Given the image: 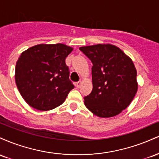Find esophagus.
Here are the masks:
<instances>
[{
    "label": "esophagus",
    "instance_id": "34e87169",
    "mask_svg": "<svg viewBox=\"0 0 159 159\" xmlns=\"http://www.w3.org/2000/svg\"><path fill=\"white\" fill-rule=\"evenodd\" d=\"M81 81H78L76 83V87H77V88H79V87H81Z\"/></svg>",
    "mask_w": 159,
    "mask_h": 159
}]
</instances>
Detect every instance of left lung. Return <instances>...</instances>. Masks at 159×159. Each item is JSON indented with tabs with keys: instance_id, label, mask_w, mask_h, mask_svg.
<instances>
[{
	"instance_id": "left-lung-1",
	"label": "left lung",
	"mask_w": 159,
	"mask_h": 159,
	"mask_svg": "<svg viewBox=\"0 0 159 159\" xmlns=\"http://www.w3.org/2000/svg\"><path fill=\"white\" fill-rule=\"evenodd\" d=\"M93 63V90L84 105L102 118L116 116L130 105L138 90L137 70L129 56L111 44L79 48Z\"/></svg>"
}]
</instances>
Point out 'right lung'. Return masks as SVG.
<instances>
[{"label":"right lung","mask_w":159,"mask_h":159,"mask_svg":"<svg viewBox=\"0 0 159 159\" xmlns=\"http://www.w3.org/2000/svg\"><path fill=\"white\" fill-rule=\"evenodd\" d=\"M68 45L39 44L21 53L16 65L15 81L25 101L39 111H50L63 103L74 88L66 57Z\"/></svg>","instance_id":"obj_1"}]
</instances>
